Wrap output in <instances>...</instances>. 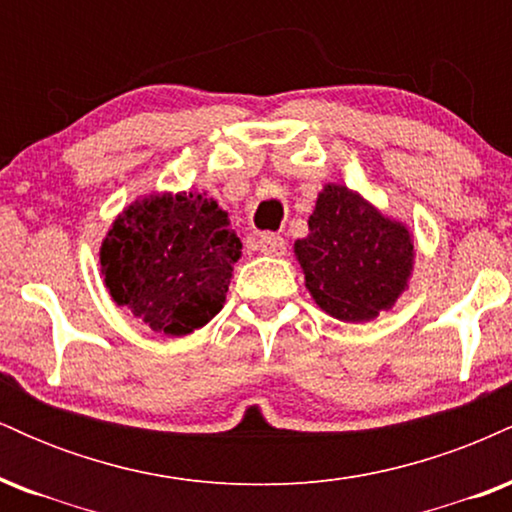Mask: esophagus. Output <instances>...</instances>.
I'll return each instance as SVG.
<instances>
[{"label":"esophagus","mask_w":512,"mask_h":512,"mask_svg":"<svg viewBox=\"0 0 512 512\" xmlns=\"http://www.w3.org/2000/svg\"><path fill=\"white\" fill-rule=\"evenodd\" d=\"M257 250L262 252V255H269V257H281L286 252V243L284 238L279 236H262L260 240H257Z\"/></svg>","instance_id":"esophagus-1"}]
</instances>
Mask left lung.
I'll return each mask as SVG.
<instances>
[{
    "label": "left lung",
    "mask_w": 512,
    "mask_h": 512,
    "mask_svg": "<svg viewBox=\"0 0 512 512\" xmlns=\"http://www.w3.org/2000/svg\"><path fill=\"white\" fill-rule=\"evenodd\" d=\"M305 289L327 315L366 322L390 310L414 274V233L339 182L317 192L308 236L293 243Z\"/></svg>",
    "instance_id": "left-lung-1"
}]
</instances>
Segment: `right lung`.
I'll return each mask as SVG.
<instances>
[{"instance_id":"right-lung-1","label":"right lung","mask_w":512,"mask_h":512,"mask_svg":"<svg viewBox=\"0 0 512 512\" xmlns=\"http://www.w3.org/2000/svg\"><path fill=\"white\" fill-rule=\"evenodd\" d=\"M240 250L228 211L207 192H149L115 216L98 262L115 305L185 337L223 308Z\"/></svg>"}]
</instances>
